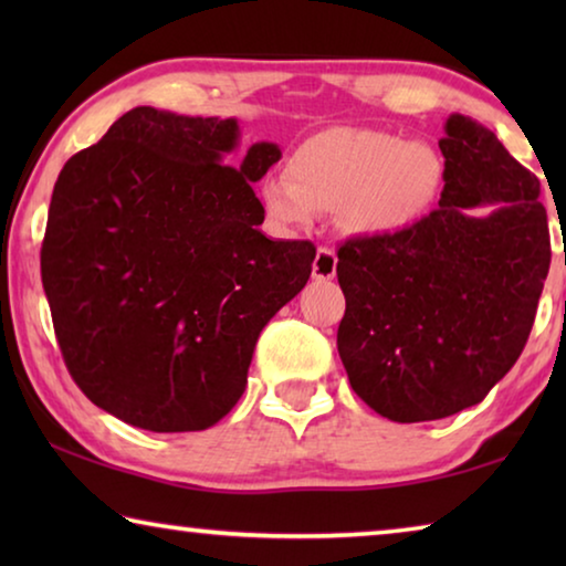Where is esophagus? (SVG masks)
Instances as JSON below:
<instances>
[{"label": "esophagus", "instance_id": "esophagus-1", "mask_svg": "<svg viewBox=\"0 0 566 566\" xmlns=\"http://www.w3.org/2000/svg\"><path fill=\"white\" fill-rule=\"evenodd\" d=\"M334 274H337V254L329 247H319L312 264V276L314 280H332Z\"/></svg>", "mask_w": 566, "mask_h": 566}]
</instances>
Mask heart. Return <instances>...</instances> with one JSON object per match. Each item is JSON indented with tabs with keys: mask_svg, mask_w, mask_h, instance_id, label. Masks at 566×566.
Here are the masks:
<instances>
[{
	"mask_svg": "<svg viewBox=\"0 0 566 566\" xmlns=\"http://www.w3.org/2000/svg\"><path fill=\"white\" fill-rule=\"evenodd\" d=\"M284 171L262 187L264 214L282 232L312 224L317 212H339L352 232H389L424 212L442 165L424 142L334 127L302 142Z\"/></svg>",
	"mask_w": 566,
	"mask_h": 566,
	"instance_id": "heart-1",
	"label": "heart"
}]
</instances>
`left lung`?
Here are the masks:
<instances>
[{
  "mask_svg": "<svg viewBox=\"0 0 566 566\" xmlns=\"http://www.w3.org/2000/svg\"><path fill=\"white\" fill-rule=\"evenodd\" d=\"M444 132L439 207L337 252L347 300L337 349L349 385L401 424L444 419L490 395L530 339L552 262L539 179L464 114Z\"/></svg>",
  "mask_w": 566,
  "mask_h": 566,
  "instance_id": "8db88e82",
  "label": "left lung"
}]
</instances>
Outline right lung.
Masks as SVG:
<instances>
[{
	"label": "right lung",
	"mask_w": 566,
	"mask_h": 566,
	"mask_svg": "<svg viewBox=\"0 0 566 566\" xmlns=\"http://www.w3.org/2000/svg\"><path fill=\"white\" fill-rule=\"evenodd\" d=\"M237 119L134 107L56 177L42 284L72 379L149 432L217 424L260 332L304 290L317 249L260 229L270 142L226 165Z\"/></svg>",
	"instance_id": "add662e5"
}]
</instances>
